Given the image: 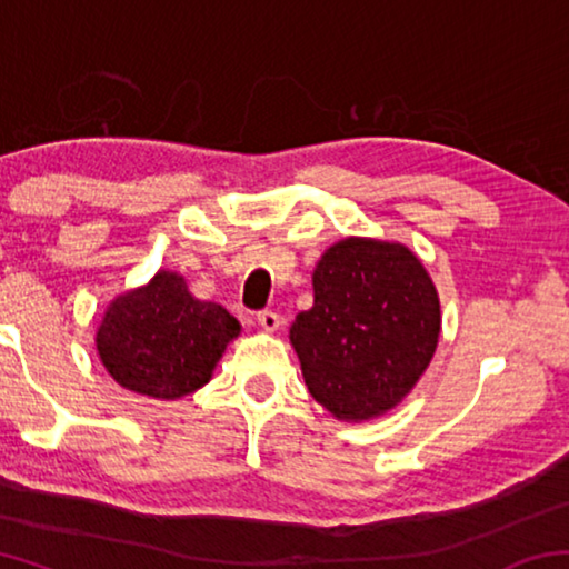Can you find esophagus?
Instances as JSON below:
<instances>
[{
	"mask_svg": "<svg viewBox=\"0 0 569 569\" xmlns=\"http://www.w3.org/2000/svg\"><path fill=\"white\" fill-rule=\"evenodd\" d=\"M256 321H258V326H261L263 331H278V329H281V316H278L276 311H271V308H266V311H258Z\"/></svg>",
	"mask_w": 569,
	"mask_h": 569,
	"instance_id": "esophagus-1",
	"label": "esophagus"
}]
</instances>
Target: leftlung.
I'll list each match as a JSON object with an SVG mask.
<instances>
[{
	"label": "left lung",
	"mask_w": 569,
	"mask_h": 569,
	"mask_svg": "<svg viewBox=\"0 0 569 569\" xmlns=\"http://www.w3.org/2000/svg\"><path fill=\"white\" fill-rule=\"evenodd\" d=\"M439 298L411 250L346 238L313 271L291 343L306 387L333 417L371 419L407 397L439 341Z\"/></svg>",
	"instance_id": "1"
}]
</instances>
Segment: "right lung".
<instances>
[{
  "label": "right lung",
  "mask_w": 569,
  "mask_h": 569,
  "mask_svg": "<svg viewBox=\"0 0 569 569\" xmlns=\"http://www.w3.org/2000/svg\"><path fill=\"white\" fill-rule=\"evenodd\" d=\"M240 323L223 306L198 301L180 276L160 271L140 291L112 301L98 351L120 387L156 399H180L208 383Z\"/></svg>",
  "instance_id": "add662e5"
}]
</instances>
